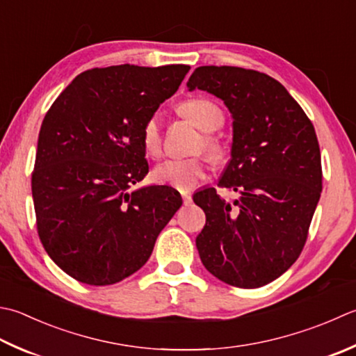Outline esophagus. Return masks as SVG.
<instances>
[{
	"label": "esophagus",
	"mask_w": 356,
	"mask_h": 356,
	"mask_svg": "<svg viewBox=\"0 0 356 356\" xmlns=\"http://www.w3.org/2000/svg\"><path fill=\"white\" fill-rule=\"evenodd\" d=\"M182 200H184V205H190L191 202H193L191 194H188V193H182Z\"/></svg>",
	"instance_id": "34e87169"
}]
</instances>
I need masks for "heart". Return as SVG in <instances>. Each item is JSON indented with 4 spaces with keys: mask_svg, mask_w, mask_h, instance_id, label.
Here are the masks:
<instances>
[{
    "mask_svg": "<svg viewBox=\"0 0 356 356\" xmlns=\"http://www.w3.org/2000/svg\"><path fill=\"white\" fill-rule=\"evenodd\" d=\"M179 113L193 122L204 132L218 131L224 123V113L218 104L202 97L185 100L179 106ZM142 143L146 154L159 157L162 152V123L159 115H151L142 129ZM205 148L214 160L224 157V146L216 138L205 137ZM207 177V163L204 159H168L159 163L152 171L156 184L170 185L180 191H190Z\"/></svg>",
    "mask_w": 356,
    "mask_h": 356,
    "instance_id": "heart-1",
    "label": "heart"
}]
</instances>
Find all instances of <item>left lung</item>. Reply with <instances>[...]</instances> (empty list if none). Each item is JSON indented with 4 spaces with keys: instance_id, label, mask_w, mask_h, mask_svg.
Instances as JSON below:
<instances>
[{
    "instance_id": "left-lung-1",
    "label": "left lung",
    "mask_w": 356,
    "mask_h": 356,
    "mask_svg": "<svg viewBox=\"0 0 356 356\" xmlns=\"http://www.w3.org/2000/svg\"><path fill=\"white\" fill-rule=\"evenodd\" d=\"M188 90H207L233 118L232 159L219 185L193 196L205 211L196 238L200 261L218 280L262 287L293 266L323 190L321 152L309 117L280 81L234 66H200Z\"/></svg>"
}]
</instances>
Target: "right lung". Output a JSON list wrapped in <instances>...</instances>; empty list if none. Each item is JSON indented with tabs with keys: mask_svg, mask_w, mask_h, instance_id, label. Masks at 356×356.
I'll return each mask as SVG.
<instances>
[{
	"mask_svg": "<svg viewBox=\"0 0 356 356\" xmlns=\"http://www.w3.org/2000/svg\"><path fill=\"white\" fill-rule=\"evenodd\" d=\"M188 71L186 65L90 69L47 111L32 197L41 243L74 280L111 285L136 273L182 205L171 186L129 188L148 174L143 124Z\"/></svg>",
	"mask_w": 356,
	"mask_h": 356,
	"instance_id": "obj_1",
	"label": "right lung"
}]
</instances>
